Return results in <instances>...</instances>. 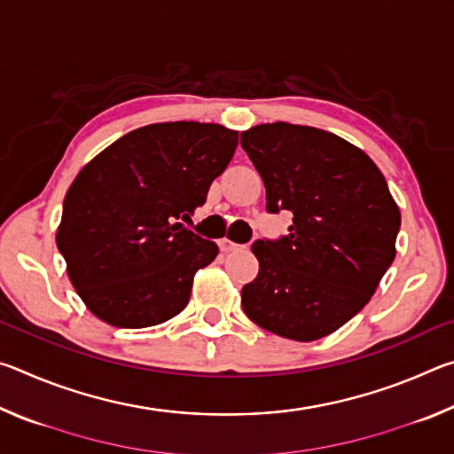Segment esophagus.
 <instances>
[{"label": "esophagus", "mask_w": 454, "mask_h": 454, "mask_svg": "<svg viewBox=\"0 0 454 454\" xmlns=\"http://www.w3.org/2000/svg\"><path fill=\"white\" fill-rule=\"evenodd\" d=\"M220 248L224 250V252H232V250L240 248V244H236L232 240H228V238H224V240H220Z\"/></svg>", "instance_id": "obj_1"}]
</instances>
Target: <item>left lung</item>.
I'll use <instances>...</instances> for the list:
<instances>
[{"mask_svg": "<svg viewBox=\"0 0 454 454\" xmlns=\"http://www.w3.org/2000/svg\"><path fill=\"white\" fill-rule=\"evenodd\" d=\"M266 186V210L292 216L288 234L252 244L260 270L242 288L252 322L290 340H317L358 314L395 260L401 212L356 145L286 121L242 132Z\"/></svg>", "mask_w": 454, "mask_h": 454, "instance_id": "left-lung-1", "label": "left lung"}]
</instances>
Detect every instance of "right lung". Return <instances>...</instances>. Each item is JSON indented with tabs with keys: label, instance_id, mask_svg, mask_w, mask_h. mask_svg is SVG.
<instances>
[{
	"label": "right lung",
	"instance_id": "right-lung-1",
	"mask_svg": "<svg viewBox=\"0 0 454 454\" xmlns=\"http://www.w3.org/2000/svg\"><path fill=\"white\" fill-rule=\"evenodd\" d=\"M236 145L238 132L224 126L164 121L121 136L82 168L56 240L74 288L99 320L145 328L186 309L194 274L218 246L184 222Z\"/></svg>",
	"mask_w": 454,
	"mask_h": 454
}]
</instances>
